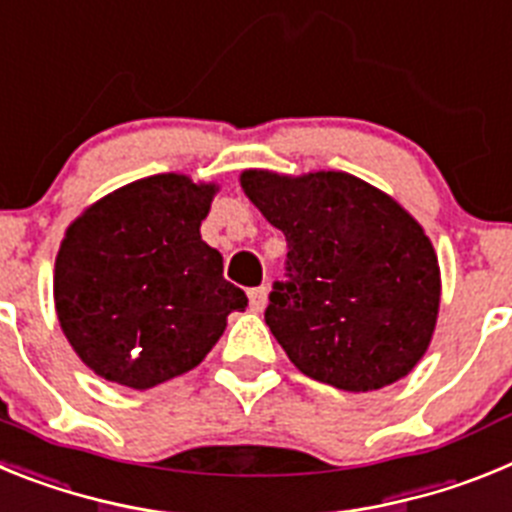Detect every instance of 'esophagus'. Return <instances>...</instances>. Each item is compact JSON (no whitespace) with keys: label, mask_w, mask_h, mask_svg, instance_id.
<instances>
[{"label":"esophagus","mask_w":512,"mask_h":512,"mask_svg":"<svg viewBox=\"0 0 512 512\" xmlns=\"http://www.w3.org/2000/svg\"><path fill=\"white\" fill-rule=\"evenodd\" d=\"M266 297H269V289L261 284V287H253L248 289V302H251V310L253 312H261L266 307Z\"/></svg>","instance_id":"34e87169"}]
</instances>
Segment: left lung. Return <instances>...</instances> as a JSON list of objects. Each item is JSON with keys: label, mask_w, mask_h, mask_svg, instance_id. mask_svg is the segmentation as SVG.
Returning a JSON list of instances; mask_svg holds the SVG:
<instances>
[{"label": "left lung", "mask_w": 512, "mask_h": 512, "mask_svg": "<svg viewBox=\"0 0 512 512\" xmlns=\"http://www.w3.org/2000/svg\"><path fill=\"white\" fill-rule=\"evenodd\" d=\"M241 187L287 238L264 318L289 361L343 392L382 390L431 346L441 269L423 225L346 171L246 169Z\"/></svg>", "instance_id": "8db88e82"}]
</instances>
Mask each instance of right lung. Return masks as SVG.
<instances>
[{
	"instance_id": "right-lung-1",
	"label": "right lung",
	"mask_w": 512,
	"mask_h": 512,
	"mask_svg": "<svg viewBox=\"0 0 512 512\" xmlns=\"http://www.w3.org/2000/svg\"><path fill=\"white\" fill-rule=\"evenodd\" d=\"M217 184L156 174L115 189L66 228L53 271L63 336L97 377L148 390L187 374L246 310L200 225Z\"/></svg>"
}]
</instances>
